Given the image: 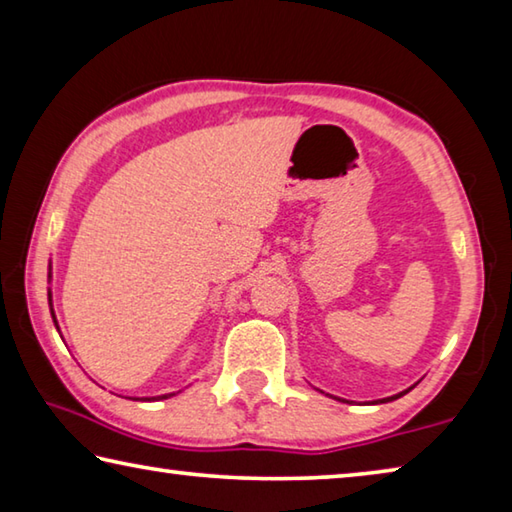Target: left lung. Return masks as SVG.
Returning a JSON list of instances; mask_svg holds the SVG:
<instances>
[{
    "label": "left lung",
    "mask_w": 512,
    "mask_h": 512,
    "mask_svg": "<svg viewBox=\"0 0 512 512\" xmlns=\"http://www.w3.org/2000/svg\"><path fill=\"white\" fill-rule=\"evenodd\" d=\"M406 393V391H404ZM404 393H400V395H393V397H386V400H381V402H391V400H397V397H402Z\"/></svg>",
    "instance_id": "8db88e82"
}]
</instances>
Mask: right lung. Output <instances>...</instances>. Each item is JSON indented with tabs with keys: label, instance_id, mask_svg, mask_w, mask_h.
<instances>
[{
	"label": "right lung",
	"instance_id": "add662e5",
	"mask_svg": "<svg viewBox=\"0 0 512 512\" xmlns=\"http://www.w3.org/2000/svg\"><path fill=\"white\" fill-rule=\"evenodd\" d=\"M49 300H51V296H49ZM51 314H54V311H51ZM54 323H56V316H54ZM167 397H171V395H160V397H146V400H167Z\"/></svg>",
	"mask_w": 512,
	"mask_h": 512
}]
</instances>
